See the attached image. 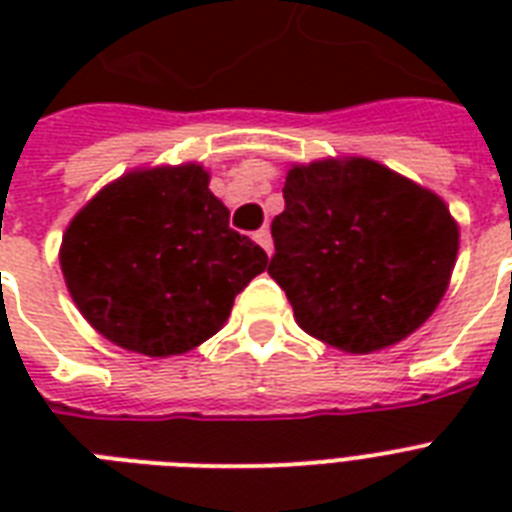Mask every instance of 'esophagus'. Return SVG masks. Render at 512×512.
Returning <instances> with one entry per match:
<instances>
[{"label": "esophagus", "mask_w": 512, "mask_h": 512, "mask_svg": "<svg viewBox=\"0 0 512 512\" xmlns=\"http://www.w3.org/2000/svg\"><path fill=\"white\" fill-rule=\"evenodd\" d=\"M255 241H257V244H260V247L265 249V252H268V255H271V252H273V239H271V231H268V228H260V231L255 233Z\"/></svg>", "instance_id": "34e87169"}]
</instances>
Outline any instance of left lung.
I'll return each mask as SVG.
<instances>
[{
  "instance_id": "left-lung-1",
  "label": "left lung",
  "mask_w": 512,
  "mask_h": 512,
  "mask_svg": "<svg viewBox=\"0 0 512 512\" xmlns=\"http://www.w3.org/2000/svg\"><path fill=\"white\" fill-rule=\"evenodd\" d=\"M271 233L268 273L297 324L345 353L382 350L420 329L460 247L436 193L361 156L295 164Z\"/></svg>"
}]
</instances>
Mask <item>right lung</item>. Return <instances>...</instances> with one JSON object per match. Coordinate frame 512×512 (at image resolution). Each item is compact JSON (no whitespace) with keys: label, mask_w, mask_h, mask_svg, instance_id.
I'll use <instances>...</instances> for the list:
<instances>
[{"label":"right lung","mask_w":512,"mask_h":512,"mask_svg":"<svg viewBox=\"0 0 512 512\" xmlns=\"http://www.w3.org/2000/svg\"><path fill=\"white\" fill-rule=\"evenodd\" d=\"M199 164L135 170L63 233L60 268L82 316L143 356H177L223 327L268 255L228 225Z\"/></svg>","instance_id":"1"}]
</instances>
